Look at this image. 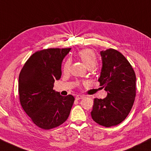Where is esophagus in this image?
<instances>
[{
    "mask_svg": "<svg viewBox=\"0 0 151 151\" xmlns=\"http://www.w3.org/2000/svg\"><path fill=\"white\" fill-rule=\"evenodd\" d=\"M83 97H84V96H83V95H77V96H76V99L80 100V99H83Z\"/></svg>",
    "mask_w": 151,
    "mask_h": 151,
    "instance_id": "1",
    "label": "esophagus"
}]
</instances>
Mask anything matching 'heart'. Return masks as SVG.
Instances as JSON below:
<instances>
[{
  "label": "heart",
  "mask_w": 151,
  "mask_h": 151,
  "mask_svg": "<svg viewBox=\"0 0 151 151\" xmlns=\"http://www.w3.org/2000/svg\"><path fill=\"white\" fill-rule=\"evenodd\" d=\"M78 55L83 65L87 68H93L97 63L96 56L92 50L83 49L78 52ZM69 66H70V61H68L63 66V71L65 72L69 70Z\"/></svg>",
  "instance_id": "heart-1"
}]
</instances>
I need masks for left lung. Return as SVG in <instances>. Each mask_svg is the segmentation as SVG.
Wrapping results in <instances>:
<instances>
[{
	"instance_id": "left-lung-1",
	"label": "left lung",
	"mask_w": 151,
	"mask_h": 151,
	"mask_svg": "<svg viewBox=\"0 0 151 151\" xmlns=\"http://www.w3.org/2000/svg\"><path fill=\"white\" fill-rule=\"evenodd\" d=\"M101 72L99 81L107 96L94 99L92 119L105 127L117 126L130 112L136 96V74L129 61L113 48L101 51Z\"/></svg>"
}]
</instances>
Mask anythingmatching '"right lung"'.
Masks as SVG:
<instances>
[{
  "label": "right lung",
  "mask_w": 151,
  "mask_h": 151,
  "mask_svg": "<svg viewBox=\"0 0 151 151\" xmlns=\"http://www.w3.org/2000/svg\"><path fill=\"white\" fill-rule=\"evenodd\" d=\"M71 48H48L34 53L25 63L19 76V101L32 121L49 129L66 121L72 107V95L61 96L53 90L61 76L63 60Z\"/></svg>",
  "instance_id": "add662e5"
}]
</instances>
